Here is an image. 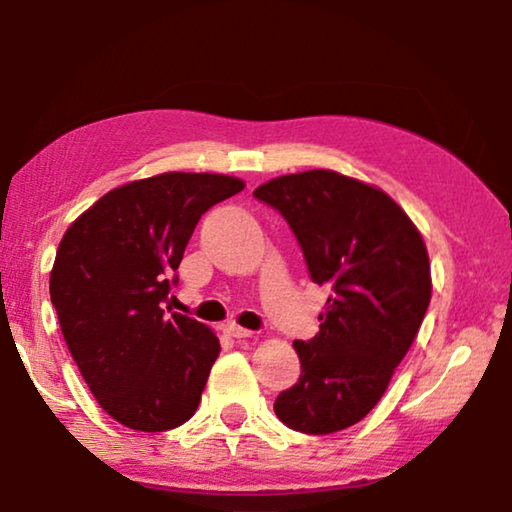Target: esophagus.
I'll list each match as a JSON object with an SVG mask.
<instances>
[{
	"label": "esophagus",
	"instance_id": "obj_1",
	"mask_svg": "<svg viewBox=\"0 0 512 512\" xmlns=\"http://www.w3.org/2000/svg\"><path fill=\"white\" fill-rule=\"evenodd\" d=\"M226 332H228V335H231V337H235V339L254 337V332L247 330V328H240V325H235V323H228V325H226Z\"/></svg>",
	"mask_w": 512,
	"mask_h": 512
}]
</instances>
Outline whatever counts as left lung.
<instances>
[{
    "instance_id": "obj_1",
    "label": "left lung",
    "mask_w": 512,
    "mask_h": 512,
    "mask_svg": "<svg viewBox=\"0 0 512 512\" xmlns=\"http://www.w3.org/2000/svg\"><path fill=\"white\" fill-rule=\"evenodd\" d=\"M288 221L311 279L330 288L321 330L293 342L302 374L274 413L305 434L355 425L379 404L432 300L425 240L379 187L335 170L281 175L254 191Z\"/></svg>"
}]
</instances>
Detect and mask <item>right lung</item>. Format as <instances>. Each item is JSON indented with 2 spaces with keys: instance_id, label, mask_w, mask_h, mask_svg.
<instances>
[{
  "instance_id": "1",
  "label": "right lung",
  "mask_w": 512,
  "mask_h": 512,
  "mask_svg": "<svg viewBox=\"0 0 512 512\" xmlns=\"http://www.w3.org/2000/svg\"><path fill=\"white\" fill-rule=\"evenodd\" d=\"M242 189L231 175L161 173L108 191L66 228L50 300L85 383L120 425L166 432L201 404L219 339L161 302L198 219Z\"/></svg>"
}]
</instances>
